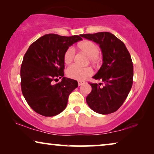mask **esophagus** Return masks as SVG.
Instances as JSON below:
<instances>
[{
    "label": "esophagus",
    "mask_w": 154,
    "mask_h": 154,
    "mask_svg": "<svg viewBox=\"0 0 154 154\" xmlns=\"http://www.w3.org/2000/svg\"><path fill=\"white\" fill-rule=\"evenodd\" d=\"M85 84V82L84 81H78V85L79 86H82V85Z\"/></svg>",
    "instance_id": "34e87169"
}]
</instances>
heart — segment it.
<instances>
[{"mask_svg": "<svg viewBox=\"0 0 154 154\" xmlns=\"http://www.w3.org/2000/svg\"><path fill=\"white\" fill-rule=\"evenodd\" d=\"M78 48L88 56L89 60L92 63H96L99 59L100 48L97 44L91 41H84L77 45ZM75 50L72 47H69L66 50L63 60L66 63H70L74 59ZM93 70L90 67L82 68L77 65H72L67 70L68 76L73 79L82 81L93 74Z\"/></svg>", "mask_w": 154, "mask_h": 154, "instance_id": "heart-1", "label": "heart"}]
</instances>
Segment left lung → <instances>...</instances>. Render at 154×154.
Returning a JSON list of instances; mask_svg holds the SVG:
<instances>
[{
  "instance_id": "obj_1",
  "label": "left lung",
  "mask_w": 154,
  "mask_h": 154,
  "mask_svg": "<svg viewBox=\"0 0 154 154\" xmlns=\"http://www.w3.org/2000/svg\"><path fill=\"white\" fill-rule=\"evenodd\" d=\"M81 36L99 44L103 56L102 65L93 78L102 80L105 85L90 83L92 91L86 97L87 104L97 113H113L122 105L132 87L131 57L125 43L108 32L81 34Z\"/></svg>"
}]
</instances>
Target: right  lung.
Instances as JSON below:
<instances>
[{"instance_id":"right-lung-1","label":"right lung","mask_w":154,"mask_h":154,"mask_svg":"<svg viewBox=\"0 0 154 154\" xmlns=\"http://www.w3.org/2000/svg\"><path fill=\"white\" fill-rule=\"evenodd\" d=\"M81 36V35H80ZM81 36L45 34L29 45L20 67L22 93L29 106L41 116L52 117L66 109L76 80L64 77L63 56ZM63 77L59 83L54 81Z\"/></svg>"}]
</instances>
